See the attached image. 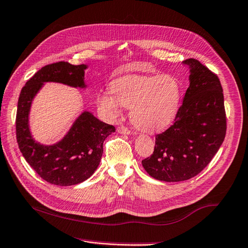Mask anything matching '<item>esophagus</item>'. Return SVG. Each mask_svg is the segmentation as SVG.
Here are the masks:
<instances>
[{
    "mask_svg": "<svg viewBox=\"0 0 248 248\" xmlns=\"http://www.w3.org/2000/svg\"><path fill=\"white\" fill-rule=\"evenodd\" d=\"M117 132L119 134H124V135H130V134H133V132L130 131L128 128H125L124 125H120L117 128Z\"/></svg>",
    "mask_w": 248,
    "mask_h": 248,
    "instance_id": "esophagus-1",
    "label": "esophagus"
}]
</instances>
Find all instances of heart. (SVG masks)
<instances>
[{
    "instance_id": "heart-1",
    "label": "heart",
    "mask_w": 248,
    "mask_h": 248,
    "mask_svg": "<svg viewBox=\"0 0 248 248\" xmlns=\"http://www.w3.org/2000/svg\"><path fill=\"white\" fill-rule=\"evenodd\" d=\"M111 91L97 96L100 111L117 118L122 106L130 108V118L138 129L157 131L174 119L182 99V85L171 75H128L111 83Z\"/></svg>"
}]
</instances>
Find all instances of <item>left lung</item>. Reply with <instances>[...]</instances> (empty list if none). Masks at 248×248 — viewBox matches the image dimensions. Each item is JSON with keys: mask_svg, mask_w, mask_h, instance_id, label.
I'll return each mask as SVG.
<instances>
[{"mask_svg": "<svg viewBox=\"0 0 248 248\" xmlns=\"http://www.w3.org/2000/svg\"><path fill=\"white\" fill-rule=\"evenodd\" d=\"M189 88L175 123L155 136L154 152L141 162L155 180L182 182L198 175L214 158L226 134L220 80L202 63L187 59Z\"/></svg>", "mask_w": 248, "mask_h": 248, "instance_id": "obj_1", "label": "left lung"}]
</instances>
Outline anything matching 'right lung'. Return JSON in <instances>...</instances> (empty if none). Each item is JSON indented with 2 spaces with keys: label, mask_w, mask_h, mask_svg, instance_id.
<instances>
[{
  "label": "right lung",
  "mask_w": 248,
  "mask_h": 248,
  "mask_svg": "<svg viewBox=\"0 0 248 248\" xmlns=\"http://www.w3.org/2000/svg\"><path fill=\"white\" fill-rule=\"evenodd\" d=\"M86 64L73 65L63 61L46 65L28 80L19 97L16 130L20 151L44 181L57 186L76 185L92 176L100 164L103 141L115 132V126L83 111L62 140L53 145H43L31 135V105L46 82L86 89Z\"/></svg>",
  "instance_id": "right-lung-1"
}]
</instances>
